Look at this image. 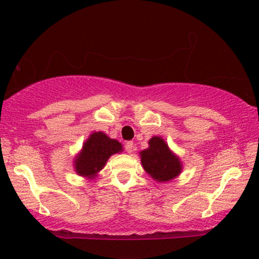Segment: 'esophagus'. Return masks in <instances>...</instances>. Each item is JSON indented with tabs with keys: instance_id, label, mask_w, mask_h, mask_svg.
I'll return each mask as SVG.
<instances>
[{
	"instance_id": "34e87169",
	"label": "esophagus",
	"mask_w": 259,
	"mask_h": 259,
	"mask_svg": "<svg viewBox=\"0 0 259 259\" xmlns=\"http://www.w3.org/2000/svg\"><path fill=\"white\" fill-rule=\"evenodd\" d=\"M125 151L127 153H132L134 151V142L133 141H129L125 144Z\"/></svg>"
}]
</instances>
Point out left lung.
Masks as SVG:
<instances>
[{
	"label": "left lung",
	"mask_w": 259,
	"mask_h": 259,
	"mask_svg": "<svg viewBox=\"0 0 259 259\" xmlns=\"http://www.w3.org/2000/svg\"><path fill=\"white\" fill-rule=\"evenodd\" d=\"M145 171L158 183H167L179 177L183 163L168 146L164 139L153 136L148 141L146 150L139 152Z\"/></svg>",
	"instance_id": "left-lung-1"
}]
</instances>
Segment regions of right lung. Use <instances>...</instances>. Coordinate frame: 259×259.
<instances>
[{
	"mask_svg": "<svg viewBox=\"0 0 259 259\" xmlns=\"http://www.w3.org/2000/svg\"><path fill=\"white\" fill-rule=\"evenodd\" d=\"M123 152V145L102 132L92 133L74 157V170L86 179H95L105 168L109 157Z\"/></svg>",
	"mask_w": 259,
	"mask_h": 259,
	"instance_id": "obj_1",
	"label": "right lung"
}]
</instances>
